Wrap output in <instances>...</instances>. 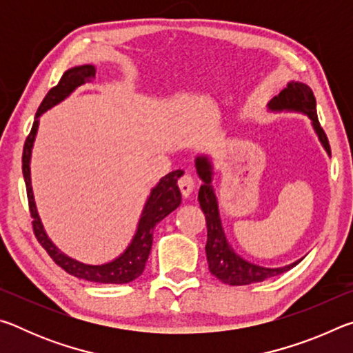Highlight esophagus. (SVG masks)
Segmentation results:
<instances>
[{"mask_svg": "<svg viewBox=\"0 0 353 353\" xmlns=\"http://www.w3.org/2000/svg\"><path fill=\"white\" fill-rule=\"evenodd\" d=\"M177 185H179V188H181L183 196H190L191 191L194 190V179L190 174H183L182 177H179Z\"/></svg>", "mask_w": 353, "mask_h": 353, "instance_id": "1", "label": "esophagus"}]
</instances>
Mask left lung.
I'll use <instances>...</instances> for the list:
<instances>
[{
  "label": "left lung",
  "instance_id": "1",
  "mask_svg": "<svg viewBox=\"0 0 353 353\" xmlns=\"http://www.w3.org/2000/svg\"><path fill=\"white\" fill-rule=\"evenodd\" d=\"M271 110H294L302 112L308 115L312 119V124L318 134L322 146L325 148V151L330 155V145H328V139L324 132V129L321 128L318 113H316V99L312 92V88L302 82H290L288 87L283 88L279 93V97H274L270 103ZM196 170L198 174L202 179L198 201L202 208V212L205 214V223H207V244H205V252H207V261H208V270L214 277L219 279L221 282L227 285H249V283H259L263 280L279 276L290 271L291 268H294L299 261L292 263V265L283 266V268H263L254 263H249L240 255L235 254V250L229 246V243L225 240L223 225H221L219 212H218V202L214 198L213 188H212V163L210 160L205 157L196 159Z\"/></svg>",
  "mask_w": 353,
  "mask_h": 353
}]
</instances>
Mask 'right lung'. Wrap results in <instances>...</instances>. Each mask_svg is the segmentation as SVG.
<instances>
[{"label":"right lung","instance_id":"add662e5","mask_svg":"<svg viewBox=\"0 0 353 353\" xmlns=\"http://www.w3.org/2000/svg\"><path fill=\"white\" fill-rule=\"evenodd\" d=\"M94 73H97V70H94L93 65H82V67L70 68L65 71L57 85L52 87L51 90L46 93V97L41 101L37 113H35L32 129L25 141V148H23V176H25L28 204L29 213H31L32 218L34 235L41 244V248L46 250L48 255L54 260L56 265H59L62 270H65L68 274H71V276H74L77 279L88 280V282L119 285L132 282V280L140 277L141 272L145 271L148 256L152 246V234L155 224L160 223L165 216H168L172 210H176V208L181 205L182 196L181 190L177 187V179L183 174V171H171L170 174L160 179L157 187L152 188L151 196H149L146 205L143 208L139 229H137V234L132 243H130L129 248L113 261L105 263V265H85V263L70 259L68 255L61 252V250L52 244V241L45 234L43 225H41L37 214V208H35L31 187V168H29L32 145L35 140V134H37L39 129V117L48 109H51L52 105H56L61 103V101H63L74 88L85 82H90L94 77Z\"/></svg>","mask_w":353,"mask_h":353}]
</instances>
